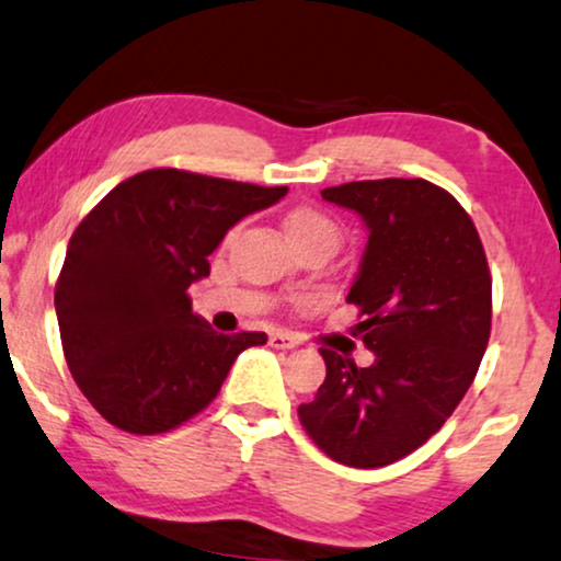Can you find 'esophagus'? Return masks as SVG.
I'll return each mask as SVG.
<instances>
[{
	"mask_svg": "<svg viewBox=\"0 0 561 561\" xmlns=\"http://www.w3.org/2000/svg\"><path fill=\"white\" fill-rule=\"evenodd\" d=\"M270 345H273V348L288 351V348H296L299 341H296V337L288 335V333H270Z\"/></svg>",
	"mask_w": 561,
	"mask_h": 561,
	"instance_id": "esophagus-1",
	"label": "esophagus"
}]
</instances>
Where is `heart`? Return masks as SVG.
<instances>
[{
	"mask_svg": "<svg viewBox=\"0 0 561 561\" xmlns=\"http://www.w3.org/2000/svg\"><path fill=\"white\" fill-rule=\"evenodd\" d=\"M283 226H286L288 239H291V244L296 249L314 247V244L337 247V241H341V226H337L328 213L312 205L291 207V210L286 213V218H283ZM237 237H239V226H233L231 231L226 233V244H231Z\"/></svg>",
	"mask_w": 561,
	"mask_h": 561,
	"instance_id": "1",
	"label": "heart"
}]
</instances>
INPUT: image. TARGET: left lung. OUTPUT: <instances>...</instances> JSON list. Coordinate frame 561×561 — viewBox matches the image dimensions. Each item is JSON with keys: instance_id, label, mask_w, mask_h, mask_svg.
I'll list each match as a JSON object with an SVG mask.
<instances>
[{"instance_id": "obj_1", "label": "left lung", "mask_w": 561, "mask_h": 561, "mask_svg": "<svg viewBox=\"0 0 561 561\" xmlns=\"http://www.w3.org/2000/svg\"><path fill=\"white\" fill-rule=\"evenodd\" d=\"M354 210L366 239L345 301L354 335L375 354L356 366L320 348L328 377L299 419L322 453L382 468L424 445L471 387L492 330V278L471 216L426 179H377L322 190Z\"/></svg>"}]
</instances>
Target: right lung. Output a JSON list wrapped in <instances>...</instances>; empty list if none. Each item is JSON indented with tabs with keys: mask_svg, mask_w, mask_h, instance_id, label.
Wrapping results in <instances>:
<instances>
[{
	"mask_svg": "<svg viewBox=\"0 0 561 561\" xmlns=\"http://www.w3.org/2000/svg\"><path fill=\"white\" fill-rule=\"evenodd\" d=\"M286 192L153 169L116 184L75 228L54 307L69 371L108 424L176 428L218 396L241 351L267 343L216 333L186 288L210 275L228 228Z\"/></svg>",
	"mask_w": 561,
	"mask_h": 561,
	"instance_id": "obj_1",
	"label": "right lung"
}]
</instances>
